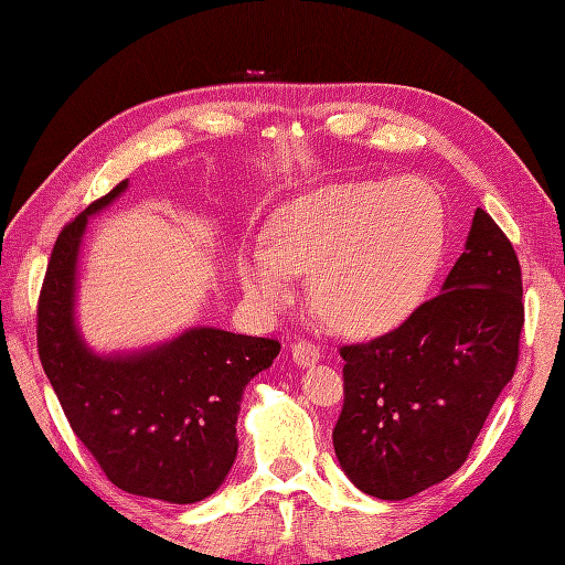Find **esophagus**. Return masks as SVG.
<instances>
[{
  "label": "esophagus",
  "instance_id": "obj_1",
  "mask_svg": "<svg viewBox=\"0 0 565 565\" xmlns=\"http://www.w3.org/2000/svg\"><path fill=\"white\" fill-rule=\"evenodd\" d=\"M291 356L296 364L301 366H313L316 362H320V350L313 342H306V340H298L291 347Z\"/></svg>",
  "mask_w": 565,
  "mask_h": 565
}]
</instances>
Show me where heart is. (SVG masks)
Returning <instances> with one entry per match:
<instances>
[{"label":"heart","instance_id":"heart-1","mask_svg":"<svg viewBox=\"0 0 565 565\" xmlns=\"http://www.w3.org/2000/svg\"><path fill=\"white\" fill-rule=\"evenodd\" d=\"M447 213L423 179L332 184L274 213L271 245H249L239 281L262 308L294 298L298 271L332 328L354 338L398 330L423 306L441 264Z\"/></svg>","mask_w":565,"mask_h":565}]
</instances>
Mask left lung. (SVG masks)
I'll return each instance as SVG.
<instances>
[{
    "label": "left lung",
    "mask_w": 565,
    "mask_h": 565,
    "mask_svg": "<svg viewBox=\"0 0 565 565\" xmlns=\"http://www.w3.org/2000/svg\"><path fill=\"white\" fill-rule=\"evenodd\" d=\"M522 326L520 259L476 209L441 294L398 330L340 350L332 444L347 478L366 495L405 500L459 471L514 374Z\"/></svg>",
    "instance_id": "obj_1"
}]
</instances>
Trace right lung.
Listing matches in <instances>:
<instances>
[{"instance_id":"add662e5","label":"right lung","mask_w":565,"mask_h":565,"mask_svg":"<svg viewBox=\"0 0 565 565\" xmlns=\"http://www.w3.org/2000/svg\"><path fill=\"white\" fill-rule=\"evenodd\" d=\"M128 179L63 227L39 298V356L77 439L130 495L189 505L221 488L237 456L247 383L281 344L269 338L189 328L130 354H94L75 320L77 262L89 215Z\"/></svg>"}]
</instances>
